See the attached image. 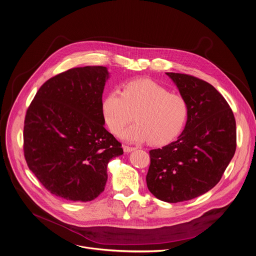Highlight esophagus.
Masks as SVG:
<instances>
[{
  "instance_id": "34e87169",
  "label": "esophagus",
  "mask_w": 256,
  "mask_h": 256,
  "mask_svg": "<svg viewBox=\"0 0 256 256\" xmlns=\"http://www.w3.org/2000/svg\"><path fill=\"white\" fill-rule=\"evenodd\" d=\"M134 150H136V147H130V146H126V145L124 146V151L126 152V153L132 152V151H134Z\"/></svg>"
}]
</instances>
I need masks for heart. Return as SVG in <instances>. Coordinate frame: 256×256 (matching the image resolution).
I'll return each mask as SVG.
<instances>
[{
    "label": "heart",
    "mask_w": 256,
    "mask_h": 256,
    "mask_svg": "<svg viewBox=\"0 0 256 256\" xmlns=\"http://www.w3.org/2000/svg\"><path fill=\"white\" fill-rule=\"evenodd\" d=\"M188 112L182 95L170 93L165 86L147 78L128 82L122 92H109L102 103L105 124L113 134H120L134 118L138 122L122 134V138L148 140L156 146L170 143L180 134Z\"/></svg>",
    "instance_id": "1"
}]
</instances>
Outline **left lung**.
<instances>
[{"mask_svg": "<svg viewBox=\"0 0 256 256\" xmlns=\"http://www.w3.org/2000/svg\"><path fill=\"white\" fill-rule=\"evenodd\" d=\"M188 106V120L176 142L149 151V192L169 203L196 198L221 180L236 147V120L226 99L198 78L166 72Z\"/></svg>", "mask_w": 256, "mask_h": 256, "instance_id": "left-lung-1", "label": "left lung"}]
</instances>
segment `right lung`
I'll return each instance as SVG.
<instances>
[{"label":"right lung","mask_w":256,"mask_h":256,"mask_svg":"<svg viewBox=\"0 0 256 256\" xmlns=\"http://www.w3.org/2000/svg\"><path fill=\"white\" fill-rule=\"evenodd\" d=\"M108 74L101 66L60 72L39 88L26 111L24 158L29 170L58 198H96L105 188L108 163L124 153L103 126Z\"/></svg>","instance_id":"1"}]
</instances>
